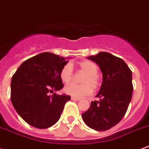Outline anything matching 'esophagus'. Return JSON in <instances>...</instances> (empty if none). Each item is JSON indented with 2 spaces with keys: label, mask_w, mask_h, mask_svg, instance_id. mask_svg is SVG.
<instances>
[{
  "label": "esophagus",
  "mask_w": 149,
  "mask_h": 149,
  "mask_svg": "<svg viewBox=\"0 0 149 149\" xmlns=\"http://www.w3.org/2000/svg\"><path fill=\"white\" fill-rule=\"evenodd\" d=\"M71 100H75V101H79V100H80L79 98L75 97H71Z\"/></svg>",
  "instance_id": "obj_1"
}]
</instances>
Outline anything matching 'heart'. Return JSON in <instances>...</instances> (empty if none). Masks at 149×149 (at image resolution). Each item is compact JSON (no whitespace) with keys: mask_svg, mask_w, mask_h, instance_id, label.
I'll return each mask as SVG.
<instances>
[{"mask_svg":"<svg viewBox=\"0 0 149 149\" xmlns=\"http://www.w3.org/2000/svg\"><path fill=\"white\" fill-rule=\"evenodd\" d=\"M80 69L86 74L82 80L83 84L76 85L70 84L64 88L67 94L75 97L80 98L90 95L92 93L93 88H97L100 85V80L97 76L98 67L95 63L90 61H82L79 64ZM60 77L64 83L68 84L73 79V66L70 63L66 64L60 73Z\"/></svg>","mask_w":149,"mask_h":149,"instance_id":"obj_1","label":"heart"}]
</instances>
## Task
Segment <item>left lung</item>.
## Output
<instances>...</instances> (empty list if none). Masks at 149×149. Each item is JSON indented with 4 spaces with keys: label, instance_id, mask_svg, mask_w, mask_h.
<instances>
[{
    "label": "left lung",
    "instance_id": "1",
    "mask_svg": "<svg viewBox=\"0 0 149 149\" xmlns=\"http://www.w3.org/2000/svg\"><path fill=\"white\" fill-rule=\"evenodd\" d=\"M99 66L103 82L96 95L99 100L91 103L82 114L90 128L104 131L112 128L125 116L132 98V72L124 61L110 53L101 52L88 57Z\"/></svg>",
    "mask_w": 149,
    "mask_h": 149
}]
</instances>
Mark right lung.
Instances as JSON below:
<instances>
[{
	"label": "right lung",
	"instance_id": "obj_1",
	"mask_svg": "<svg viewBox=\"0 0 149 149\" xmlns=\"http://www.w3.org/2000/svg\"><path fill=\"white\" fill-rule=\"evenodd\" d=\"M67 63L64 57L42 52L23 62L13 76L11 101L28 125L45 129L59 120L70 96L50 93L64 87L60 73Z\"/></svg>",
	"mask_w": 149,
	"mask_h": 149
}]
</instances>
